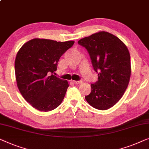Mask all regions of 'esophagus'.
I'll return each instance as SVG.
<instances>
[{
  "label": "esophagus",
  "instance_id": "1",
  "mask_svg": "<svg viewBox=\"0 0 149 149\" xmlns=\"http://www.w3.org/2000/svg\"><path fill=\"white\" fill-rule=\"evenodd\" d=\"M73 82H74V84H79L82 83V81H81V80H78V81L74 80V81H73Z\"/></svg>",
  "mask_w": 149,
  "mask_h": 149
}]
</instances>
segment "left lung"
<instances>
[{
    "label": "left lung",
    "mask_w": 149,
    "mask_h": 149,
    "mask_svg": "<svg viewBox=\"0 0 149 149\" xmlns=\"http://www.w3.org/2000/svg\"><path fill=\"white\" fill-rule=\"evenodd\" d=\"M87 50L98 80L91 84L86 100L94 108L107 110L122 97L131 75L130 55L124 43L116 36L99 32L79 40Z\"/></svg>",
    "instance_id": "obj_1"
}]
</instances>
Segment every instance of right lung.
Returning <instances> with one entry per match:
<instances>
[{
  "label": "right lung",
  "mask_w": 149,
  "mask_h": 149,
  "mask_svg": "<svg viewBox=\"0 0 149 149\" xmlns=\"http://www.w3.org/2000/svg\"><path fill=\"white\" fill-rule=\"evenodd\" d=\"M74 44V41L34 38L18 51L15 61L17 87L33 107L47 112L61 103L69 84L54 74L60 57Z\"/></svg>",
  "instance_id": "add662e5"
}]
</instances>
